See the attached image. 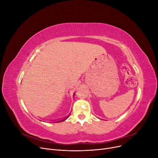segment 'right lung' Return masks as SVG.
I'll return each mask as SVG.
<instances>
[{"instance_id":"add662e5","label":"right lung","mask_w":158,"mask_h":158,"mask_svg":"<svg viewBox=\"0 0 158 158\" xmlns=\"http://www.w3.org/2000/svg\"><path fill=\"white\" fill-rule=\"evenodd\" d=\"M70 114H69V115H70ZM69 116H68L67 117H66L65 118H64V119H62V120H60V121H56L55 123H59V122H62V121H64V120H66V118H68V117H69Z\"/></svg>"}]
</instances>
